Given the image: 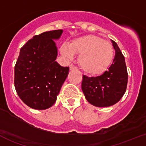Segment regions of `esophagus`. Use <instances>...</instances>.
<instances>
[{
  "mask_svg": "<svg viewBox=\"0 0 146 146\" xmlns=\"http://www.w3.org/2000/svg\"><path fill=\"white\" fill-rule=\"evenodd\" d=\"M75 69H76V67L75 66V65H70V70H75Z\"/></svg>",
  "mask_w": 146,
  "mask_h": 146,
  "instance_id": "obj_1",
  "label": "esophagus"
}]
</instances>
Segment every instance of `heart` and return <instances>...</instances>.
Here are the masks:
<instances>
[{"instance_id": "b5f03b06", "label": "heart", "mask_w": 146, "mask_h": 146, "mask_svg": "<svg viewBox=\"0 0 146 146\" xmlns=\"http://www.w3.org/2000/svg\"><path fill=\"white\" fill-rule=\"evenodd\" d=\"M60 52L68 60H73L75 54H79L80 67L92 76L104 73L114 59V49L111 44L94 35L77 38L70 44H63L60 47Z\"/></svg>"}]
</instances>
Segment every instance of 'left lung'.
I'll return each instance as SVG.
<instances>
[{
	"instance_id": "1",
	"label": "left lung",
	"mask_w": 146,
	"mask_h": 146,
	"mask_svg": "<svg viewBox=\"0 0 146 146\" xmlns=\"http://www.w3.org/2000/svg\"><path fill=\"white\" fill-rule=\"evenodd\" d=\"M115 57L108 70L101 76H83L81 89L86 100L97 107H108L115 104L127 89L128 74L125 59L117 44L111 40Z\"/></svg>"
}]
</instances>
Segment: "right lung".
Instances as JSON below:
<instances>
[{"label": "right lung", "instance_id": "1", "mask_svg": "<svg viewBox=\"0 0 146 146\" xmlns=\"http://www.w3.org/2000/svg\"><path fill=\"white\" fill-rule=\"evenodd\" d=\"M62 32L56 30L35 35L21 48L14 67V86L31 108L52 107L68 76L69 67L55 61L57 48L54 40L60 38Z\"/></svg>", "mask_w": 146, "mask_h": 146}]
</instances>
